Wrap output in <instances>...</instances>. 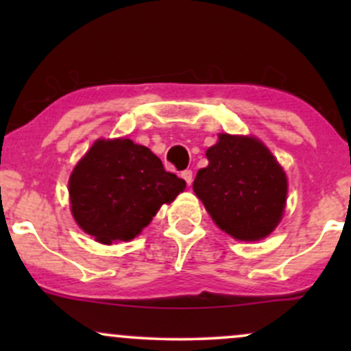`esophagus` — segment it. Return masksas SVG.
I'll use <instances>...</instances> for the list:
<instances>
[{
    "instance_id": "obj_1",
    "label": "esophagus",
    "mask_w": 351,
    "mask_h": 351,
    "mask_svg": "<svg viewBox=\"0 0 351 351\" xmlns=\"http://www.w3.org/2000/svg\"><path fill=\"white\" fill-rule=\"evenodd\" d=\"M181 178L186 181L188 186H191V183H193V171H191V170L181 171Z\"/></svg>"
}]
</instances>
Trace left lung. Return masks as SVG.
Returning <instances> with one entry per match:
<instances>
[{
    "label": "left lung",
    "instance_id": "left-lung-1",
    "mask_svg": "<svg viewBox=\"0 0 351 351\" xmlns=\"http://www.w3.org/2000/svg\"><path fill=\"white\" fill-rule=\"evenodd\" d=\"M206 158L193 189L217 228L239 241L271 234L284 215L287 176L269 148L254 136L219 134Z\"/></svg>",
    "mask_w": 351,
    "mask_h": 351
}]
</instances>
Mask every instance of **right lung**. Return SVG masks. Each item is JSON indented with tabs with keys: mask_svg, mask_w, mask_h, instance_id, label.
I'll use <instances>...</instances> for the list:
<instances>
[{
	"mask_svg": "<svg viewBox=\"0 0 351 351\" xmlns=\"http://www.w3.org/2000/svg\"><path fill=\"white\" fill-rule=\"evenodd\" d=\"M184 188L150 148L130 138H100L71 173V211L97 243L132 241Z\"/></svg>",
	"mask_w": 351,
	"mask_h": 351,
	"instance_id": "1",
	"label": "right lung"
}]
</instances>
